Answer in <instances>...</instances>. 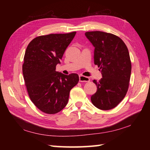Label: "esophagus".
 <instances>
[{
    "label": "esophagus",
    "instance_id": "34e87169",
    "mask_svg": "<svg viewBox=\"0 0 150 150\" xmlns=\"http://www.w3.org/2000/svg\"><path fill=\"white\" fill-rule=\"evenodd\" d=\"M79 81L82 82H90V79L88 77H85V76H83V75H79Z\"/></svg>",
    "mask_w": 150,
    "mask_h": 150
}]
</instances>
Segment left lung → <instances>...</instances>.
<instances>
[{
	"mask_svg": "<svg viewBox=\"0 0 150 150\" xmlns=\"http://www.w3.org/2000/svg\"><path fill=\"white\" fill-rule=\"evenodd\" d=\"M95 47L94 64L101 71L99 81L93 80L97 90L91 97V103L102 110L116 107L128 91L132 64L128 47L113 34L103 31L85 33Z\"/></svg>",
	"mask_w": 150,
	"mask_h": 150,
	"instance_id": "obj_1",
	"label": "left lung"
}]
</instances>
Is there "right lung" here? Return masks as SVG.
Instances as JSON below:
<instances>
[{"mask_svg":"<svg viewBox=\"0 0 150 150\" xmlns=\"http://www.w3.org/2000/svg\"><path fill=\"white\" fill-rule=\"evenodd\" d=\"M76 34H50L31 41L22 66L25 84L31 100L42 111L55 114L68 104L69 91L77 85L76 73L69 75L56 71L65 50Z\"/></svg>","mask_w":150,"mask_h":150,"instance_id":"add662e5","label":"right lung"}]
</instances>
